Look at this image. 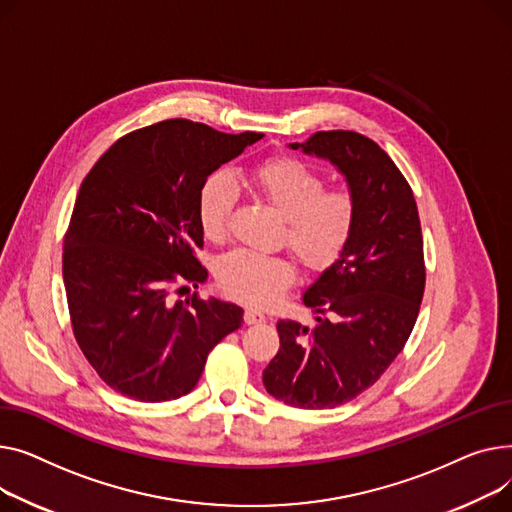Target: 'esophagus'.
<instances>
[{
    "mask_svg": "<svg viewBox=\"0 0 512 512\" xmlns=\"http://www.w3.org/2000/svg\"><path fill=\"white\" fill-rule=\"evenodd\" d=\"M244 320H246V324H260V322L266 320V316H264V312H260V310L248 308L246 314H244Z\"/></svg>",
    "mask_w": 512,
    "mask_h": 512,
    "instance_id": "esophagus-1",
    "label": "esophagus"
}]
</instances>
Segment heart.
I'll use <instances>...</instances> for the list:
<instances>
[{"label":"heart","mask_w":512,"mask_h":512,"mask_svg":"<svg viewBox=\"0 0 512 512\" xmlns=\"http://www.w3.org/2000/svg\"><path fill=\"white\" fill-rule=\"evenodd\" d=\"M256 194L287 219L285 239L297 260L312 273L333 266L351 242L357 204L349 190H324V177L289 157L268 159L254 167ZM237 200V186L227 173L208 177L198 198V223L204 237L221 242ZM221 289L242 304L273 306L295 279L293 264L281 256L233 250L219 258Z\"/></svg>","instance_id":"b5f03b06"}]
</instances>
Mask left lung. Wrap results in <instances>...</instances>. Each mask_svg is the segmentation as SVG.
Wrapping results in <instances>:
<instances>
[{"label":"left lung","instance_id":"8db88e82","mask_svg":"<svg viewBox=\"0 0 512 512\" xmlns=\"http://www.w3.org/2000/svg\"><path fill=\"white\" fill-rule=\"evenodd\" d=\"M289 148L345 177L357 219L343 256L304 291L316 326L279 320L262 382L291 407L333 409L370 388L411 335L426 285L422 225L407 179L374 140L333 130Z\"/></svg>","mask_w":512,"mask_h":512}]
</instances>
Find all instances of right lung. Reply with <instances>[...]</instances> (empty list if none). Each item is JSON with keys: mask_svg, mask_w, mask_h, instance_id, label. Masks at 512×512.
I'll use <instances>...</instances> for the list:
<instances>
[{"mask_svg": "<svg viewBox=\"0 0 512 512\" xmlns=\"http://www.w3.org/2000/svg\"><path fill=\"white\" fill-rule=\"evenodd\" d=\"M262 134L167 119L119 138L88 171L64 239L74 337L117 393L144 403L188 395L213 347L244 322L217 297L169 304L182 275L204 283L198 198L206 177ZM198 287V285H196Z\"/></svg>", "mask_w": 512, "mask_h": 512, "instance_id": "obj_1", "label": "right lung"}]
</instances>
